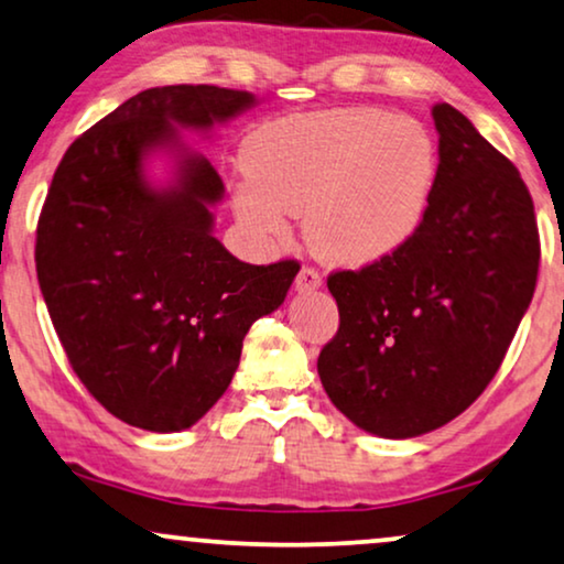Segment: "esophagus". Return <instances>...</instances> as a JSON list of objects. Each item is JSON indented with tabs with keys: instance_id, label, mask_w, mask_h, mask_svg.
I'll return each instance as SVG.
<instances>
[{
	"instance_id": "esophagus-1",
	"label": "esophagus",
	"mask_w": 564,
	"mask_h": 564,
	"mask_svg": "<svg viewBox=\"0 0 564 564\" xmlns=\"http://www.w3.org/2000/svg\"><path fill=\"white\" fill-rule=\"evenodd\" d=\"M321 284H323V276L318 269H313V267H303L300 269V274L295 276L297 292H313V290H318Z\"/></svg>"
}]
</instances>
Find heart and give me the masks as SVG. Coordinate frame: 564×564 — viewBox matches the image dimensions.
Masks as SVG:
<instances>
[{"mask_svg":"<svg viewBox=\"0 0 564 564\" xmlns=\"http://www.w3.org/2000/svg\"><path fill=\"white\" fill-rule=\"evenodd\" d=\"M249 182L234 192L253 234L282 241L305 215L313 253L367 267L403 249L426 220L438 180L434 138L380 107H336L261 126L243 145Z\"/></svg>","mask_w":564,"mask_h":564,"instance_id":"1","label":"heart"}]
</instances>
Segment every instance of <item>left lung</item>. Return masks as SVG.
Returning <instances> with one entry per match:
<instances>
[{
  "label": "left lung",
  "instance_id": "obj_1",
  "mask_svg": "<svg viewBox=\"0 0 564 564\" xmlns=\"http://www.w3.org/2000/svg\"><path fill=\"white\" fill-rule=\"evenodd\" d=\"M438 180L426 220L392 257L328 274L336 336L318 375L346 419L421 436L488 388L534 297L539 228L519 169L459 110L434 105Z\"/></svg>",
  "mask_w": 564,
  "mask_h": 564
}]
</instances>
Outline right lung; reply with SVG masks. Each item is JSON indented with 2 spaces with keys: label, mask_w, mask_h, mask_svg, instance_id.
<instances>
[{
  "label": "right lung",
  "mask_w": 564,
  "mask_h": 564,
  "mask_svg": "<svg viewBox=\"0 0 564 564\" xmlns=\"http://www.w3.org/2000/svg\"><path fill=\"white\" fill-rule=\"evenodd\" d=\"M249 91L176 84L130 97L68 145L35 234V269L68 365L130 426L189 429L228 390L243 336L284 303L295 259L246 264L213 236L223 180L182 156L174 187L143 180V156L174 126L234 118Z\"/></svg>",
  "instance_id": "right-lung-1"
}]
</instances>
